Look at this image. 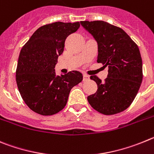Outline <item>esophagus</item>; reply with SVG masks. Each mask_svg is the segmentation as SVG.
<instances>
[{"instance_id":"1","label":"esophagus","mask_w":154,"mask_h":154,"mask_svg":"<svg viewBox=\"0 0 154 154\" xmlns=\"http://www.w3.org/2000/svg\"><path fill=\"white\" fill-rule=\"evenodd\" d=\"M90 79V77L88 75H87V74H84L83 75V81H87V80H88Z\"/></svg>"}]
</instances>
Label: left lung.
Here are the masks:
<instances>
[{
	"mask_svg": "<svg viewBox=\"0 0 154 154\" xmlns=\"http://www.w3.org/2000/svg\"><path fill=\"white\" fill-rule=\"evenodd\" d=\"M80 23L97 42V63L108 67L104 82L91 76L97 84V91L87 97V100L94 110L104 115L124 111L132 103L142 83L138 46L123 29L107 22L85 20Z\"/></svg>",
	"mask_w": 154,
	"mask_h": 154,
	"instance_id": "obj_1",
	"label": "left lung"
}]
</instances>
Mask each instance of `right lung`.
Segmentation results:
<instances>
[{
    "instance_id": "1",
    "label": "right lung",
    "mask_w": 154,
    "mask_h": 154,
    "mask_svg": "<svg viewBox=\"0 0 154 154\" xmlns=\"http://www.w3.org/2000/svg\"><path fill=\"white\" fill-rule=\"evenodd\" d=\"M80 23H55L39 27L22 48L16 81L22 99L30 110L50 116L63 110L70 90L83 80L77 70L57 76L55 65L63 51L65 40Z\"/></svg>"
}]
</instances>
